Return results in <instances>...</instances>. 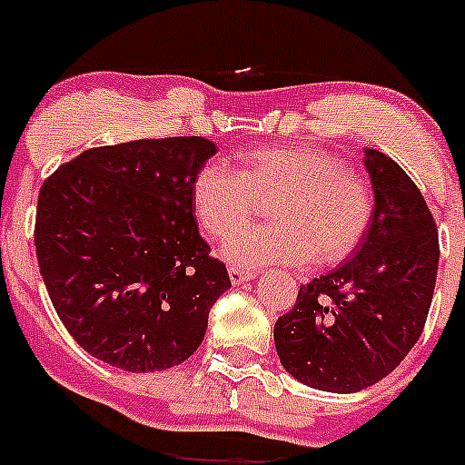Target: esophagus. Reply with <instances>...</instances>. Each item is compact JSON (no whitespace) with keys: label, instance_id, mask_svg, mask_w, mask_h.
Listing matches in <instances>:
<instances>
[{"label":"esophagus","instance_id":"1","mask_svg":"<svg viewBox=\"0 0 465 465\" xmlns=\"http://www.w3.org/2000/svg\"><path fill=\"white\" fill-rule=\"evenodd\" d=\"M228 274H230V281H232V283H242V281L255 279V276H258V272L244 270V267H237V265H230Z\"/></svg>","mask_w":465,"mask_h":465}]
</instances>
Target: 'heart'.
Instances as JSON below:
<instances>
[{"label":"heart","instance_id":"b5f03b06","mask_svg":"<svg viewBox=\"0 0 465 465\" xmlns=\"http://www.w3.org/2000/svg\"><path fill=\"white\" fill-rule=\"evenodd\" d=\"M267 219L225 246L235 265L334 267L366 240L376 195L364 174L313 144L242 149L235 170L204 165L191 182V207L212 240H228L267 203Z\"/></svg>","mask_w":465,"mask_h":465}]
</instances>
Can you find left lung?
Returning <instances> with one entry per match:
<instances>
[{
	"label": "left lung",
	"instance_id": "obj_1",
	"mask_svg": "<svg viewBox=\"0 0 465 465\" xmlns=\"http://www.w3.org/2000/svg\"><path fill=\"white\" fill-rule=\"evenodd\" d=\"M376 193L371 230L351 262L300 285L276 321L283 369L325 391H360L401 364L420 339L436 288L438 228L397 161L366 149Z\"/></svg>",
	"mask_w": 465,
	"mask_h": 465
}]
</instances>
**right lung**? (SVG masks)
Masks as SVG:
<instances>
[{
    "label": "right lung",
    "instance_id": "obj_1",
    "mask_svg": "<svg viewBox=\"0 0 465 465\" xmlns=\"http://www.w3.org/2000/svg\"><path fill=\"white\" fill-rule=\"evenodd\" d=\"M214 152L203 135L92 147L38 191L41 276L59 321L96 360L144 373L198 351L230 288L191 207V182Z\"/></svg>",
    "mask_w": 465,
    "mask_h": 465
}]
</instances>
